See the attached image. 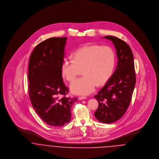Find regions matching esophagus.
I'll return each mask as SVG.
<instances>
[{
	"label": "esophagus",
	"mask_w": 159,
	"mask_h": 159,
	"mask_svg": "<svg viewBox=\"0 0 159 159\" xmlns=\"http://www.w3.org/2000/svg\"><path fill=\"white\" fill-rule=\"evenodd\" d=\"M86 97L85 96H81V97H79V99L80 100H84V99H86Z\"/></svg>",
	"instance_id": "esophagus-1"
}]
</instances>
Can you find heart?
I'll return each instance as SVG.
<instances>
[{"instance_id":"obj_1","label":"heart","mask_w":159,"mask_h":159,"mask_svg":"<svg viewBox=\"0 0 159 159\" xmlns=\"http://www.w3.org/2000/svg\"><path fill=\"white\" fill-rule=\"evenodd\" d=\"M115 65V54L109 46L91 45L76 50L72 58H66L61 66V72L67 80L71 81L82 72L83 76L70 84L72 92L88 95L96 86L104 84L110 78Z\"/></svg>"}]
</instances>
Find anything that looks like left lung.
<instances>
[{
    "mask_svg": "<svg viewBox=\"0 0 159 159\" xmlns=\"http://www.w3.org/2000/svg\"><path fill=\"white\" fill-rule=\"evenodd\" d=\"M104 38L112 41L117 56V66L103 88L94 96L98 107L94 115L100 122L113 123L127 110L136 83L134 55L131 48L122 40L114 37Z\"/></svg>",
    "mask_w": 159,
    "mask_h": 159,
    "instance_id": "1",
    "label": "left lung"
}]
</instances>
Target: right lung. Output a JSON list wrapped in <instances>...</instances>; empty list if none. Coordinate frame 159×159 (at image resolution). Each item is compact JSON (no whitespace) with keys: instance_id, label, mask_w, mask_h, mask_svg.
I'll list each match as a JSON object with an SVG mask.
<instances>
[{"instance_id":"1","label":"right lung","mask_w":159,"mask_h":159,"mask_svg":"<svg viewBox=\"0 0 159 159\" xmlns=\"http://www.w3.org/2000/svg\"><path fill=\"white\" fill-rule=\"evenodd\" d=\"M67 37H52L36 46L29 62L28 91L33 108L47 124L63 126L71 117V107L78 100L67 97L61 66Z\"/></svg>"}]
</instances>
